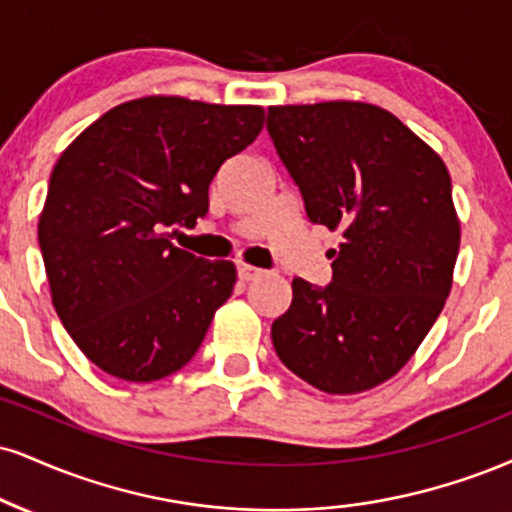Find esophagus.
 Segmentation results:
<instances>
[{
  "mask_svg": "<svg viewBox=\"0 0 512 512\" xmlns=\"http://www.w3.org/2000/svg\"><path fill=\"white\" fill-rule=\"evenodd\" d=\"M260 274H262V269L252 267V264H245V262L238 264V276H240V281H252V279H257V276H260Z\"/></svg>",
  "mask_w": 512,
  "mask_h": 512,
  "instance_id": "1",
  "label": "esophagus"
}]
</instances>
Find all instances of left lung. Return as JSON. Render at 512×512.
Wrapping results in <instances>:
<instances>
[{
  "instance_id": "1",
  "label": "left lung",
  "mask_w": 512,
  "mask_h": 512,
  "mask_svg": "<svg viewBox=\"0 0 512 512\" xmlns=\"http://www.w3.org/2000/svg\"><path fill=\"white\" fill-rule=\"evenodd\" d=\"M267 128L312 224L343 233L329 286L293 279L291 307L272 324L276 355L324 393L369 391L405 367L451 293V174L377 104H281Z\"/></svg>"
}]
</instances>
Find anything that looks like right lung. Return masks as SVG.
Segmentation results:
<instances>
[{
    "label": "right lung",
    "mask_w": 512,
    "mask_h": 512,
    "mask_svg": "<svg viewBox=\"0 0 512 512\" xmlns=\"http://www.w3.org/2000/svg\"><path fill=\"white\" fill-rule=\"evenodd\" d=\"M262 126L255 104L147 95L109 109L61 152L38 240L54 310L102 372L145 384L197 353L236 264L176 248L166 229L205 217L219 166Z\"/></svg>",
    "instance_id": "1"
}]
</instances>
